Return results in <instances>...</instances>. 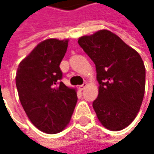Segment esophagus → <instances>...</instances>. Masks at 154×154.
<instances>
[{"instance_id":"1","label":"esophagus","mask_w":154,"mask_h":154,"mask_svg":"<svg viewBox=\"0 0 154 154\" xmlns=\"http://www.w3.org/2000/svg\"><path fill=\"white\" fill-rule=\"evenodd\" d=\"M86 86H87V83H84L83 85H79V89H80V90H84Z\"/></svg>"}]
</instances>
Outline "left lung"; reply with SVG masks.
Here are the masks:
<instances>
[{"label":"left lung","mask_w":154,"mask_h":154,"mask_svg":"<svg viewBox=\"0 0 154 154\" xmlns=\"http://www.w3.org/2000/svg\"><path fill=\"white\" fill-rule=\"evenodd\" d=\"M77 42L96 67L99 94L93 107L99 121L111 131L124 129L137 117L144 95L141 56L106 29L81 36Z\"/></svg>","instance_id":"left-lung-1"}]
</instances>
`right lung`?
Instances as JSON below:
<instances>
[{"label": "right lung", "mask_w": 154, "mask_h": 154, "mask_svg": "<svg viewBox=\"0 0 154 154\" xmlns=\"http://www.w3.org/2000/svg\"><path fill=\"white\" fill-rule=\"evenodd\" d=\"M69 40L46 39L18 65L16 85L19 101L33 125L47 134H57L69 123L77 101V91L60 80V64Z\"/></svg>", "instance_id": "obj_1"}]
</instances>
